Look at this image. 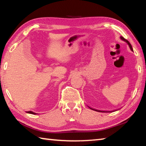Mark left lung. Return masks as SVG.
<instances>
[{
  "label": "left lung",
  "instance_id": "8db88e82",
  "mask_svg": "<svg viewBox=\"0 0 146 146\" xmlns=\"http://www.w3.org/2000/svg\"><path fill=\"white\" fill-rule=\"evenodd\" d=\"M120 39L122 40V41H125V42H127V44L129 45V48H130V49H131V51H133V49H132V46H131V43H130L127 40V39H125L124 38H123L122 36H120ZM90 108V109H92V110H95V111H99V112H112V111H116V110H113V111H102V110H96V109H94V108H91V107H88Z\"/></svg>",
  "mask_w": 146,
  "mask_h": 146
}]
</instances>
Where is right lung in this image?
<instances>
[{
    "label": "right lung",
    "mask_w": 146,
    "mask_h": 146,
    "mask_svg": "<svg viewBox=\"0 0 146 146\" xmlns=\"http://www.w3.org/2000/svg\"><path fill=\"white\" fill-rule=\"evenodd\" d=\"M26 112L28 113H31V114H34V115L38 114V113H35V112H33V111H26Z\"/></svg>",
    "instance_id": "obj_1"
}]
</instances>
